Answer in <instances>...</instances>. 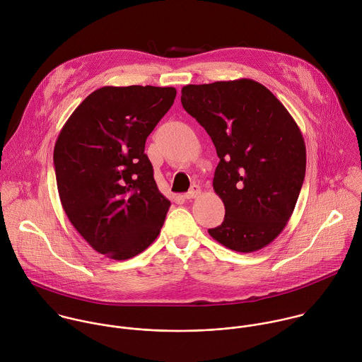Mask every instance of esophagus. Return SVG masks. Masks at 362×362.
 <instances>
[{
  "mask_svg": "<svg viewBox=\"0 0 362 362\" xmlns=\"http://www.w3.org/2000/svg\"><path fill=\"white\" fill-rule=\"evenodd\" d=\"M200 193H202V190H200V186L199 185H193L192 187H190V190L185 194V197L187 199V200H192V199H196V197H199L200 196Z\"/></svg>",
  "mask_w": 362,
  "mask_h": 362,
  "instance_id": "obj_1",
  "label": "esophagus"
}]
</instances>
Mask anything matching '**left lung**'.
<instances>
[{"label": "left lung", "mask_w": 362, "mask_h": 362, "mask_svg": "<svg viewBox=\"0 0 362 362\" xmlns=\"http://www.w3.org/2000/svg\"><path fill=\"white\" fill-rule=\"evenodd\" d=\"M180 100L220 158L213 187L226 216L209 234L237 252L267 247L286 227L305 180L306 145L296 121L251 78L187 84Z\"/></svg>", "instance_id": "8db88e82"}]
</instances>
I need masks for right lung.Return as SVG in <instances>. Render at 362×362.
<instances>
[{"mask_svg": "<svg viewBox=\"0 0 362 362\" xmlns=\"http://www.w3.org/2000/svg\"><path fill=\"white\" fill-rule=\"evenodd\" d=\"M175 97V87H101L81 101L56 139L53 162L63 210L107 258L141 254L165 223L170 202L159 192L144 151Z\"/></svg>", "mask_w": 362, "mask_h": 362, "instance_id": "right-lung-1", "label": "right lung"}]
</instances>
